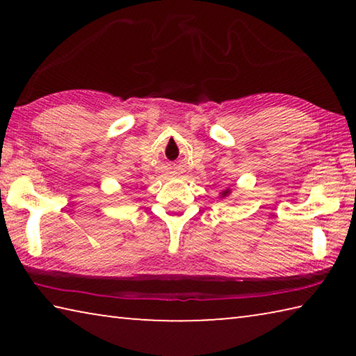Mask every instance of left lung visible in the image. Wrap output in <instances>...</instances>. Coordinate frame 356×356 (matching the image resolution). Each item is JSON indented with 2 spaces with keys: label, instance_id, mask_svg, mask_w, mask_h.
I'll return each instance as SVG.
<instances>
[{
  "label": "left lung",
  "instance_id": "1",
  "mask_svg": "<svg viewBox=\"0 0 356 356\" xmlns=\"http://www.w3.org/2000/svg\"><path fill=\"white\" fill-rule=\"evenodd\" d=\"M226 195H227V190H226L225 193H222V196H226Z\"/></svg>",
  "mask_w": 356,
  "mask_h": 356
}]
</instances>
